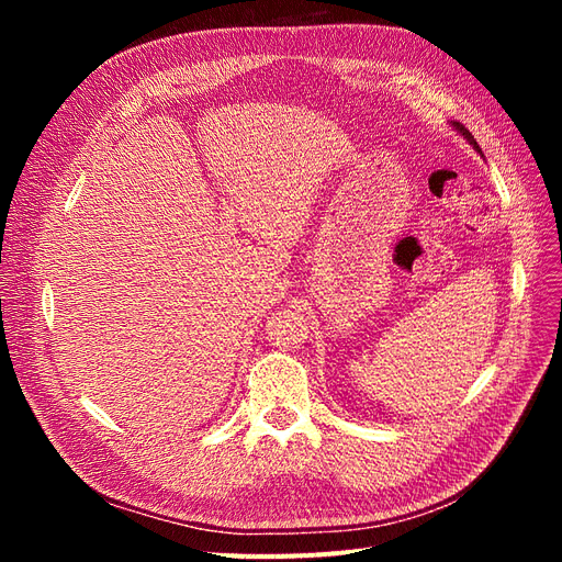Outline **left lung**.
Returning a JSON list of instances; mask_svg holds the SVG:
<instances>
[{
    "mask_svg": "<svg viewBox=\"0 0 562 562\" xmlns=\"http://www.w3.org/2000/svg\"><path fill=\"white\" fill-rule=\"evenodd\" d=\"M454 126H457V131H459V133H462V135H467V140H469V143H471V145H473L475 149H479V151H481L479 143H475V140H473V135H471V133H469V131H467V128H464L462 124H454Z\"/></svg>",
    "mask_w": 562,
    "mask_h": 562,
    "instance_id": "left-lung-1",
    "label": "left lung"
}]
</instances>
